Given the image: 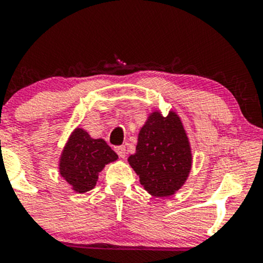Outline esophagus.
I'll use <instances>...</instances> for the list:
<instances>
[{
	"mask_svg": "<svg viewBox=\"0 0 263 263\" xmlns=\"http://www.w3.org/2000/svg\"><path fill=\"white\" fill-rule=\"evenodd\" d=\"M115 152L117 153V155H119V157H121V158H125L126 157V147L125 146H117V147H115Z\"/></svg>",
	"mask_w": 263,
	"mask_h": 263,
	"instance_id": "obj_1",
	"label": "esophagus"
}]
</instances>
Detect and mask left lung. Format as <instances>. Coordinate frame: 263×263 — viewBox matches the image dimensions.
<instances>
[{"label": "left lung", "mask_w": 263, "mask_h": 263, "mask_svg": "<svg viewBox=\"0 0 263 263\" xmlns=\"http://www.w3.org/2000/svg\"><path fill=\"white\" fill-rule=\"evenodd\" d=\"M128 163L140 183L153 197L173 195L185 183L192 168L188 137L176 112L151 114L138 134L136 152Z\"/></svg>", "instance_id": "1"}]
</instances>
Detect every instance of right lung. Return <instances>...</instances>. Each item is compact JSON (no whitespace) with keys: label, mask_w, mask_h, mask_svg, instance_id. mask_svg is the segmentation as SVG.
Instances as JSON below:
<instances>
[{"label":"right lung","mask_w":263,"mask_h":263,"mask_svg":"<svg viewBox=\"0 0 263 263\" xmlns=\"http://www.w3.org/2000/svg\"><path fill=\"white\" fill-rule=\"evenodd\" d=\"M116 159L117 155L104 140H93L84 129L77 128L60 157L59 172L75 192L85 193L96 185L105 164Z\"/></svg>","instance_id":"right-lung-1"}]
</instances>
